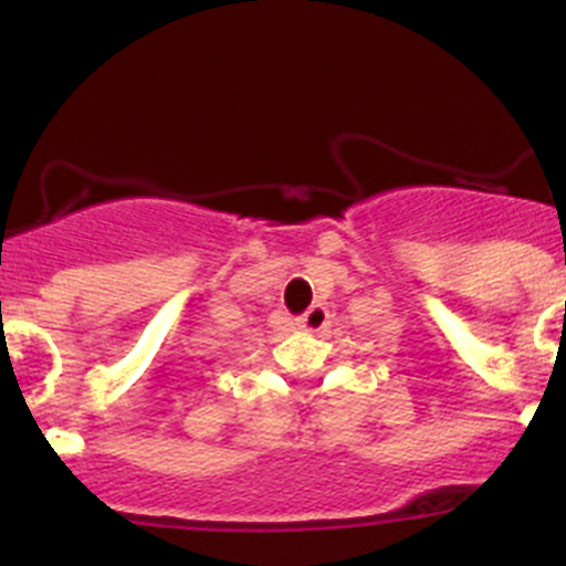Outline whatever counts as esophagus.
<instances>
[{
	"label": "esophagus",
	"mask_w": 566,
	"mask_h": 566,
	"mask_svg": "<svg viewBox=\"0 0 566 566\" xmlns=\"http://www.w3.org/2000/svg\"><path fill=\"white\" fill-rule=\"evenodd\" d=\"M325 323H328V312H325V306H310V310L304 312V315L298 317V325L304 331H312V334H317V331L325 328Z\"/></svg>",
	"instance_id": "34e87169"
}]
</instances>
